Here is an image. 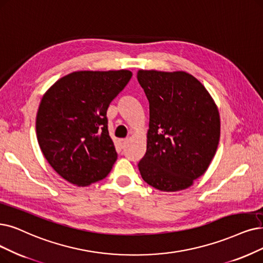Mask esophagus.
<instances>
[{"label":"esophagus","mask_w":263,"mask_h":263,"mask_svg":"<svg viewBox=\"0 0 263 263\" xmlns=\"http://www.w3.org/2000/svg\"><path fill=\"white\" fill-rule=\"evenodd\" d=\"M118 142H119V145L121 146V148H122V149H124L125 146H126V144H127L128 140H127V139H120Z\"/></svg>","instance_id":"34e87169"}]
</instances>
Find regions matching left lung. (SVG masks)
Listing matches in <instances>:
<instances>
[{
	"instance_id": "obj_1",
	"label": "left lung",
	"mask_w": 263,
	"mask_h": 263,
	"mask_svg": "<svg viewBox=\"0 0 263 263\" xmlns=\"http://www.w3.org/2000/svg\"><path fill=\"white\" fill-rule=\"evenodd\" d=\"M150 106L142 179L164 192L191 186L205 174L220 139L217 104L205 86L184 71L139 70Z\"/></svg>"
}]
</instances>
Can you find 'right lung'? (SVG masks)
Listing matches in <instances>:
<instances>
[{
	"label": "right lung",
	"mask_w": 263,
	"mask_h": 263,
	"mask_svg": "<svg viewBox=\"0 0 263 263\" xmlns=\"http://www.w3.org/2000/svg\"><path fill=\"white\" fill-rule=\"evenodd\" d=\"M132 77L128 70L76 71L42 97L37 142L49 165L68 182L86 186L110 173L118 153L109 136L107 110Z\"/></svg>",
	"instance_id": "add662e5"
}]
</instances>
